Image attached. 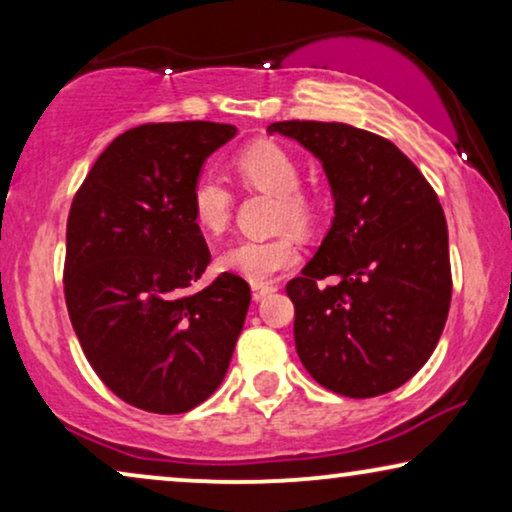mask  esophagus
<instances>
[{
    "label": "esophagus",
    "mask_w": 512,
    "mask_h": 512,
    "mask_svg": "<svg viewBox=\"0 0 512 512\" xmlns=\"http://www.w3.org/2000/svg\"><path fill=\"white\" fill-rule=\"evenodd\" d=\"M277 286L275 284H251V296L258 303V300H263L265 296H270V293H275Z\"/></svg>",
    "instance_id": "esophagus-1"
}]
</instances>
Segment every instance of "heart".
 I'll return each mask as SVG.
<instances>
[{"mask_svg":"<svg viewBox=\"0 0 512 512\" xmlns=\"http://www.w3.org/2000/svg\"><path fill=\"white\" fill-rule=\"evenodd\" d=\"M242 186L275 195V226L307 230L317 221V202L300 188V167L284 146L254 142L233 160ZM191 216L202 233L221 235L233 214V195L212 172H202L188 193ZM298 263V247L289 233L265 240H240L219 256V268L251 284H265Z\"/></svg>","mask_w":512,"mask_h":512,"instance_id":"b5f03b06","label":"heart"}]
</instances>
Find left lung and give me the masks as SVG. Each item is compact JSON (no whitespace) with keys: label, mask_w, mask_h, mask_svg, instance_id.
Instances as JSON below:
<instances>
[{"label":"left lung","mask_w":512,"mask_h":512,"mask_svg":"<svg viewBox=\"0 0 512 512\" xmlns=\"http://www.w3.org/2000/svg\"><path fill=\"white\" fill-rule=\"evenodd\" d=\"M321 160L335 216L303 275L286 284L296 352L321 387L349 398L398 389L429 361L452 300L438 195L389 139L345 123L282 121ZM328 278L331 285H321Z\"/></svg>","instance_id":"obj_1"}]
</instances>
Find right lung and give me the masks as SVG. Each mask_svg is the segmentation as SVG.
Listing matches in <instances>:
<instances>
[{"label": "right lung", "instance_id": "1", "mask_svg": "<svg viewBox=\"0 0 512 512\" xmlns=\"http://www.w3.org/2000/svg\"><path fill=\"white\" fill-rule=\"evenodd\" d=\"M212 121L146 123L90 167L67 219L65 300L100 380L139 410L179 415L219 389L251 303L242 277L205 289L207 242L188 193L235 137Z\"/></svg>", "mask_w": 512, "mask_h": 512}]
</instances>
